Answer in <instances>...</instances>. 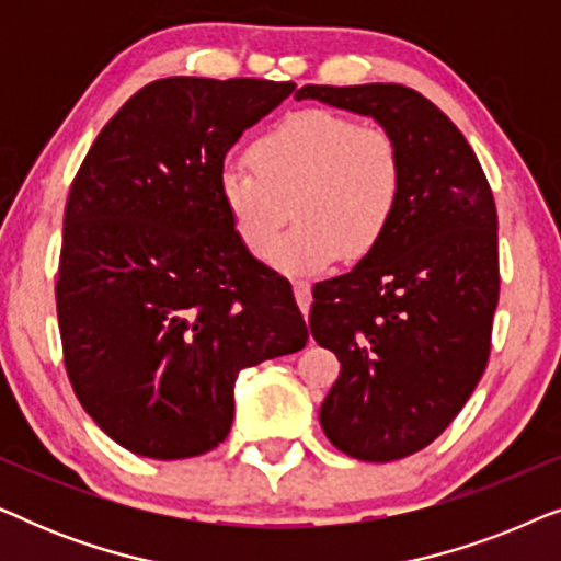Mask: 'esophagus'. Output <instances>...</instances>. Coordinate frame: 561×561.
<instances>
[{"instance_id":"esophagus-1","label":"esophagus","mask_w":561,"mask_h":561,"mask_svg":"<svg viewBox=\"0 0 561 561\" xmlns=\"http://www.w3.org/2000/svg\"><path fill=\"white\" fill-rule=\"evenodd\" d=\"M294 294H296L298 309H301L304 317L309 319V309H311V283H309V280H294Z\"/></svg>"}]
</instances>
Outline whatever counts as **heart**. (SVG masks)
Instances as JSON below:
<instances>
[{"instance_id": "b5f03b06", "label": "heart", "mask_w": 561, "mask_h": 561, "mask_svg": "<svg viewBox=\"0 0 561 561\" xmlns=\"http://www.w3.org/2000/svg\"><path fill=\"white\" fill-rule=\"evenodd\" d=\"M248 165L219 171V196L237 237L286 275L327 271L336 257L363 260L386 240L405 196V156L380 125L332 110L283 117L250 145Z\"/></svg>"}]
</instances>
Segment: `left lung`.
<instances>
[{"label": "left lung", "mask_w": 561, "mask_h": 561, "mask_svg": "<svg viewBox=\"0 0 561 561\" xmlns=\"http://www.w3.org/2000/svg\"><path fill=\"white\" fill-rule=\"evenodd\" d=\"M296 99L378 119L405 156L388 237L352 273L317 283L309 317L313 340L342 363L321 428L344 455L393 462L455 421L488 367L501 294L495 198L470 142L419 91L309 83Z\"/></svg>", "instance_id": "obj_1"}]
</instances>
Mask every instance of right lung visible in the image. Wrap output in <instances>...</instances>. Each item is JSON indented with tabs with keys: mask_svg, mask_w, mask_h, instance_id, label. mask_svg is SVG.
<instances>
[{
	"mask_svg": "<svg viewBox=\"0 0 561 561\" xmlns=\"http://www.w3.org/2000/svg\"><path fill=\"white\" fill-rule=\"evenodd\" d=\"M294 89L152 81L71 183L56 280L66 373L83 411L135 455L219 447L240 370L309 340L288 278L250 255L219 196L227 150Z\"/></svg>",
	"mask_w": 561,
	"mask_h": 561,
	"instance_id": "add662e5",
	"label": "right lung"
}]
</instances>
